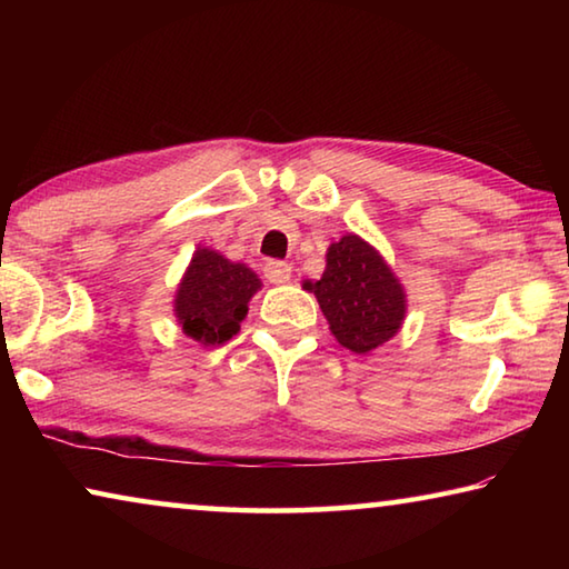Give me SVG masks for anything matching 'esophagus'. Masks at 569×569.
<instances>
[{
    "label": "esophagus",
    "instance_id": "esophagus-1",
    "mask_svg": "<svg viewBox=\"0 0 569 569\" xmlns=\"http://www.w3.org/2000/svg\"><path fill=\"white\" fill-rule=\"evenodd\" d=\"M263 276L271 283H286V281H291V266H288L286 261H268L263 266Z\"/></svg>",
    "mask_w": 569,
    "mask_h": 569
}]
</instances>
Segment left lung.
Segmentation results:
<instances>
[{
    "label": "left lung",
    "mask_w": 569,
    "mask_h": 569,
    "mask_svg": "<svg viewBox=\"0 0 569 569\" xmlns=\"http://www.w3.org/2000/svg\"><path fill=\"white\" fill-rule=\"evenodd\" d=\"M313 291L336 341L353 353H369L399 331L407 313L403 288L391 268L359 236H343L326 253L321 281Z\"/></svg>",
    "instance_id": "obj_1"
}]
</instances>
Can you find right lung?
<instances>
[{
  "label": "right lung",
  "mask_w": 569,
  "mask_h": 569,
  "mask_svg": "<svg viewBox=\"0 0 569 569\" xmlns=\"http://www.w3.org/2000/svg\"><path fill=\"white\" fill-rule=\"evenodd\" d=\"M261 281L243 263H230L216 250L200 248L176 296V316L190 339L206 346L228 341L248 313Z\"/></svg>",
  "instance_id": "right-lung-1"
}]
</instances>
